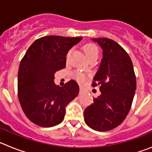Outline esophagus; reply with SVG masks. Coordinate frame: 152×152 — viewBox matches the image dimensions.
<instances>
[{"label":"esophagus","instance_id":"obj_1","mask_svg":"<svg viewBox=\"0 0 152 152\" xmlns=\"http://www.w3.org/2000/svg\"><path fill=\"white\" fill-rule=\"evenodd\" d=\"M84 88L80 87V94H84Z\"/></svg>","mask_w":152,"mask_h":152}]
</instances>
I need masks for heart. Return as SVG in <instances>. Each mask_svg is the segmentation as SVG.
<instances>
[{"label":"heart","mask_w":152,"mask_h":152,"mask_svg":"<svg viewBox=\"0 0 152 152\" xmlns=\"http://www.w3.org/2000/svg\"><path fill=\"white\" fill-rule=\"evenodd\" d=\"M83 51H84V53L85 55L86 58H88V60H91L92 58H97L98 54H99V49H98L97 46L96 45L93 43H88L84 45L83 46ZM71 50H69L68 52L66 55V57L68 58V56H69ZM76 77H77L78 80H82L85 78V75H82V74H77L76 75Z\"/></svg>","instance_id":"1"}]
</instances>
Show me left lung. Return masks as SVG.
<instances>
[{
  "label": "left lung",
  "mask_w": 152,
  "mask_h": 152,
  "mask_svg": "<svg viewBox=\"0 0 152 152\" xmlns=\"http://www.w3.org/2000/svg\"><path fill=\"white\" fill-rule=\"evenodd\" d=\"M92 40L103 49V58L92 84L100 85L101 94L84 110V120L93 129L105 132L119 126L128 115L136 79L129 56L116 42L107 38Z\"/></svg>",
  "instance_id": "left-lung-1"
}]
</instances>
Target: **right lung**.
Listing matches in <instances>:
<instances>
[{
	"instance_id": "1",
	"label": "right lung",
	"mask_w": 152,
	"mask_h": 152,
	"mask_svg": "<svg viewBox=\"0 0 152 152\" xmlns=\"http://www.w3.org/2000/svg\"><path fill=\"white\" fill-rule=\"evenodd\" d=\"M82 37L44 36L29 46L18 72V97L26 117L42 127L63 121L65 107L78 95L79 86L72 80L59 87L55 74L65 68L66 55Z\"/></svg>"
}]
</instances>
